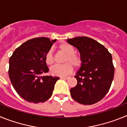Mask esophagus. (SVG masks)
<instances>
[{
	"instance_id": "obj_1",
	"label": "esophagus",
	"mask_w": 127,
	"mask_h": 127,
	"mask_svg": "<svg viewBox=\"0 0 127 127\" xmlns=\"http://www.w3.org/2000/svg\"><path fill=\"white\" fill-rule=\"evenodd\" d=\"M69 78V77H60V79H65V80H66V79H68Z\"/></svg>"
}]
</instances>
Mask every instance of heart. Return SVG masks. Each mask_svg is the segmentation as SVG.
Wrapping results in <instances>:
<instances>
[{
  "instance_id": "obj_1",
  "label": "heart",
  "mask_w": 127,
  "mask_h": 127,
  "mask_svg": "<svg viewBox=\"0 0 127 127\" xmlns=\"http://www.w3.org/2000/svg\"><path fill=\"white\" fill-rule=\"evenodd\" d=\"M60 52L66 55L64 62L65 64L61 65H55L51 69V74L54 76L65 77L71 73L73 70L72 64L76 69L79 68L82 65L81 58L77 54L75 53V49L73 46L67 42L60 44L58 46ZM45 62L48 65H52L54 63V57L51 50L46 52L44 56Z\"/></svg>"
}]
</instances>
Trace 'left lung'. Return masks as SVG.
Masks as SVG:
<instances>
[{"label":"left lung","instance_id":"left-lung-1","mask_svg":"<svg viewBox=\"0 0 127 127\" xmlns=\"http://www.w3.org/2000/svg\"><path fill=\"white\" fill-rule=\"evenodd\" d=\"M80 53L82 65L74 76L77 81L70 90L74 100L92 105L101 100L109 92L114 78L111 54L99 42L88 37L67 39Z\"/></svg>","mask_w":127,"mask_h":127}]
</instances>
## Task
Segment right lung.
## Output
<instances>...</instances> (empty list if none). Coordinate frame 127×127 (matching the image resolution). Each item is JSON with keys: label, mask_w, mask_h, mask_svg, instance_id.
<instances>
[{"label": "right lung", "mask_w": 127, "mask_h": 127, "mask_svg": "<svg viewBox=\"0 0 127 127\" xmlns=\"http://www.w3.org/2000/svg\"><path fill=\"white\" fill-rule=\"evenodd\" d=\"M57 39L38 37L23 43L9 58V76L17 94L29 102H44L60 77L42 76L49 71L44 56Z\"/></svg>", "instance_id": "add662e5"}]
</instances>
